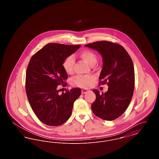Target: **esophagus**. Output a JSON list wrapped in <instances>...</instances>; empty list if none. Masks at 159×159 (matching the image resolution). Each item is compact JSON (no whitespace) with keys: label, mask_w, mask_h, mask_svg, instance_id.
Segmentation results:
<instances>
[{"label":"esophagus","mask_w":159,"mask_h":159,"mask_svg":"<svg viewBox=\"0 0 159 159\" xmlns=\"http://www.w3.org/2000/svg\"><path fill=\"white\" fill-rule=\"evenodd\" d=\"M88 91V89H83L82 90V94H84V93H86Z\"/></svg>","instance_id":"34e87169"}]
</instances>
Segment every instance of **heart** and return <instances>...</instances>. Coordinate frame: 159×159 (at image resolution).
I'll return each mask as SVG.
<instances>
[{
	"mask_svg": "<svg viewBox=\"0 0 159 159\" xmlns=\"http://www.w3.org/2000/svg\"><path fill=\"white\" fill-rule=\"evenodd\" d=\"M80 57L87 64L92 66L97 62V55L90 50H84L79 55ZM75 59L73 56H68L62 62V67L67 73H71L73 70ZM94 80V77L89 76H78L73 80V83L76 86L80 87L90 86Z\"/></svg>",
	"mask_w": 159,
	"mask_h": 159,
	"instance_id": "1",
	"label": "heart"
}]
</instances>
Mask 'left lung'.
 Returning <instances> with one entry per match:
<instances>
[{
	"label": "left lung",
	"mask_w": 159,
	"mask_h": 159,
	"mask_svg": "<svg viewBox=\"0 0 159 159\" xmlns=\"http://www.w3.org/2000/svg\"><path fill=\"white\" fill-rule=\"evenodd\" d=\"M98 51L103 61L99 84L108 85L106 93L93 92L96 99L92 104L93 113L105 120H113L123 113L130 102L135 86L133 62L125 49L117 43L98 41L85 45ZM103 81L100 82V80Z\"/></svg>",
	"instance_id": "left-lung-1"
}]
</instances>
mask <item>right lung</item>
<instances>
[{"mask_svg": "<svg viewBox=\"0 0 159 159\" xmlns=\"http://www.w3.org/2000/svg\"><path fill=\"white\" fill-rule=\"evenodd\" d=\"M80 46L49 43L31 58L26 72V93L33 111L46 125L57 126L67 121L74 102L81 95L80 88L60 94L57 88L67 85L63 61Z\"/></svg>", "mask_w": 159, "mask_h": 159, "instance_id": "right-lung-1", "label": "right lung"}]
</instances>
